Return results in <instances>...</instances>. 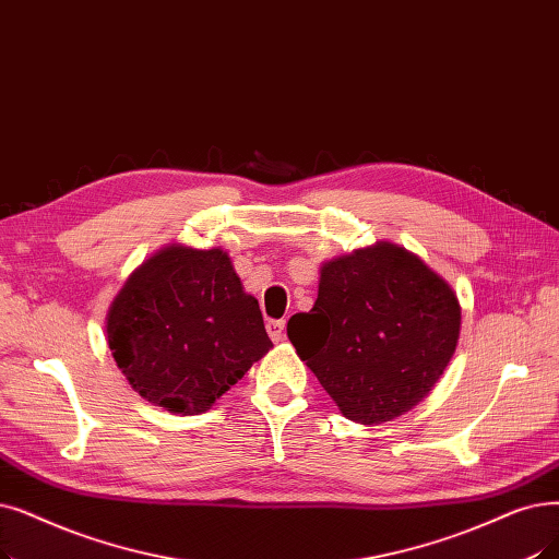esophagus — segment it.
I'll list each match as a JSON object with an SVG mask.
<instances>
[{
    "mask_svg": "<svg viewBox=\"0 0 559 559\" xmlns=\"http://www.w3.org/2000/svg\"><path fill=\"white\" fill-rule=\"evenodd\" d=\"M266 333L274 340V343H283L285 337V322L283 320H270L266 322Z\"/></svg>",
    "mask_w": 559,
    "mask_h": 559,
    "instance_id": "esophagus-1",
    "label": "esophagus"
}]
</instances>
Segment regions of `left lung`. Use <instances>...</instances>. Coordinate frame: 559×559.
Returning a JSON list of instances; mask_svg holds the SVG:
<instances>
[{
    "label": "left lung",
    "mask_w": 559,
    "mask_h": 559,
    "mask_svg": "<svg viewBox=\"0 0 559 559\" xmlns=\"http://www.w3.org/2000/svg\"><path fill=\"white\" fill-rule=\"evenodd\" d=\"M459 331L452 285L393 241L326 260L318 301L287 324L289 343L340 414L368 427L400 418L429 395Z\"/></svg>",
    "instance_id": "obj_1"
}]
</instances>
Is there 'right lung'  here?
Instances as JSON below:
<instances>
[{
	"instance_id": "obj_1",
	"label": "right lung",
	"mask_w": 559,
	"mask_h": 559,
	"mask_svg": "<svg viewBox=\"0 0 559 559\" xmlns=\"http://www.w3.org/2000/svg\"><path fill=\"white\" fill-rule=\"evenodd\" d=\"M107 345L134 391L176 416H199L272 349L258 299L224 249L168 245L118 289Z\"/></svg>"
}]
</instances>
